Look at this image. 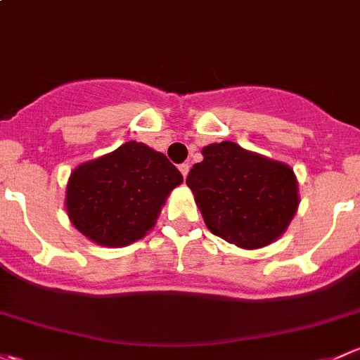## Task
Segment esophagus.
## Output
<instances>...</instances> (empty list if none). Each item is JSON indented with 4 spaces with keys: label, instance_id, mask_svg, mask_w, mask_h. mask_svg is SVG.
Segmentation results:
<instances>
[{
    "label": "esophagus",
    "instance_id": "esophagus-1",
    "mask_svg": "<svg viewBox=\"0 0 360 360\" xmlns=\"http://www.w3.org/2000/svg\"><path fill=\"white\" fill-rule=\"evenodd\" d=\"M179 170H181V174H183L184 179H186L188 172H190V165H188V164H181V165H179Z\"/></svg>",
    "mask_w": 360,
    "mask_h": 360
}]
</instances>
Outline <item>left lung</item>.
<instances>
[{"label": "left lung", "instance_id": "left-lung-1", "mask_svg": "<svg viewBox=\"0 0 360 360\" xmlns=\"http://www.w3.org/2000/svg\"><path fill=\"white\" fill-rule=\"evenodd\" d=\"M186 177L210 233L245 250L285 234L300 203L293 169L234 141L203 146Z\"/></svg>", "mask_w": 360, "mask_h": 360}]
</instances>
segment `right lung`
Returning a JSON list of instances; mask_svg holds the SVG:
<instances>
[{"label": "right lung", "instance_id": "obj_1", "mask_svg": "<svg viewBox=\"0 0 360 360\" xmlns=\"http://www.w3.org/2000/svg\"><path fill=\"white\" fill-rule=\"evenodd\" d=\"M183 176L164 153L127 141L72 170L65 210L72 226L101 247H127L157 224Z\"/></svg>", "mask_w": 360, "mask_h": 360}]
</instances>
